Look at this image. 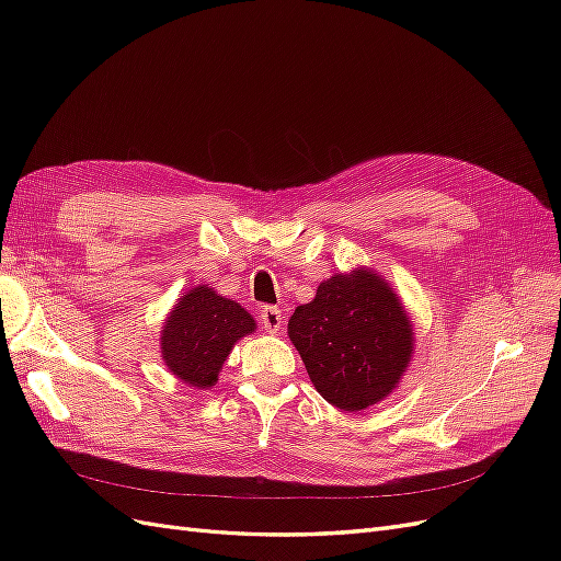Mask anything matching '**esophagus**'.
Returning <instances> with one entry per match:
<instances>
[{
    "instance_id": "1",
    "label": "esophagus",
    "mask_w": 561,
    "mask_h": 561,
    "mask_svg": "<svg viewBox=\"0 0 561 561\" xmlns=\"http://www.w3.org/2000/svg\"><path fill=\"white\" fill-rule=\"evenodd\" d=\"M260 320H262V328L268 334H276L283 328V313L276 307H264L260 313Z\"/></svg>"
}]
</instances>
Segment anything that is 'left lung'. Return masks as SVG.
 <instances>
[{
	"instance_id": "8db88e82",
	"label": "left lung",
	"mask_w": 561,
	"mask_h": 561,
	"mask_svg": "<svg viewBox=\"0 0 561 561\" xmlns=\"http://www.w3.org/2000/svg\"><path fill=\"white\" fill-rule=\"evenodd\" d=\"M287 334L318 393L344 412L383 400L414 348L398 297L367 268L320 283L316 299L295 309Z\"/></svg>"
}]
</instances>
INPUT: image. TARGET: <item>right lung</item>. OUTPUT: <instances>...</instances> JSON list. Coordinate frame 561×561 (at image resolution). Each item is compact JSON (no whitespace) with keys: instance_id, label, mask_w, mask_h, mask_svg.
<instances>
[{"instance_id":"obj_1","label":"right lung","mask_w":561,"mask_h":561,"mask_svg":"<svg viewBox=\"0 0 561 561\" xmlns=\"http://www.w3.org/2000/svg\"><path fill=\"white\" fill-rule=\"evenodd\" d=\"M250 332H254V320L241 304L201 285L186 293L168 316L161 332V353L178 379L196 388H210L233 344Z\"/></svg>"}]
</instances>
